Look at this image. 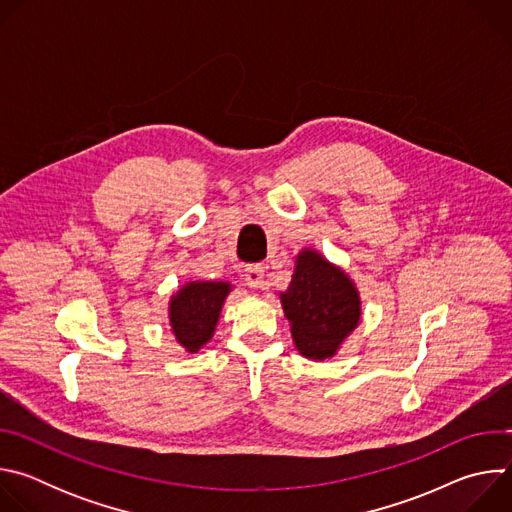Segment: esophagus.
<instances>
[{
  "mask_svg": "<svg viewBox=\"0 0 512 512\" xmlns=\"http://www.w3.org/2000/svg\"><path fill=\"white\" fill-rule=\"evenodd\" d=\"M245 281L249 287H263V265L261 263H253L247 265L245 269Z\"/></svg>",
  "mask_w": 512,
  "mask_h": 512,
  "instance_id": "obj_1",
  "label": "esophagus"
}]
</instances>
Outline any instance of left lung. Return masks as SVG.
Instances as JSON below:
<instances>
[{
  "instance_id": "1",
  "label": "left lung",
  "mask_w": 512,
  "mask_h": 512,
  "mask_svg": "<svg viewBox=\"0 0 512 512\" xmlns=\"http://www.w3.org/2000/svg\"><path fill=\"white\" fill-rule=\"evenodd\" d=\"M281 304L298 350L314 360L330 358L360 320L356 287L316 251L298 255Z\"/></svg>"
}]
</instances>
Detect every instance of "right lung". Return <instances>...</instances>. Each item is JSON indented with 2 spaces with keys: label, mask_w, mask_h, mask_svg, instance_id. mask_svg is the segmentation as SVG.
<instances>
[{
  "label": "right lung",
  "mask_w": 512,
  "mask_h": 512,
  "mask_svg": "<svg viewBox=\"0 0 512 512\" xmlns=\"http://www.w3.org/2000/svg\"><path fill=\"white\" fill-rule=\"evenodd\" d=\"M231 291L225 281H192L170 302V324L176 340L196 352L212 338L223 302Z\"/></svg>",
  "instance_id": "obj_1"
}]
</instances>
